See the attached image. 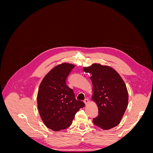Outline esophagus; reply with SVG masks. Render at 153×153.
Segmentation results:
<instances>
[{
	"mask_svg": "<svg viewBox=\"0 0 153 153\" xmlns=\"http://www.w3.org/2000/svg\"><path fill=\"white\" fill-rule=\"evenodd\" d=\"M84 102L85 103V105H87V104H88V103H89V100H88L87 98L85 99V100H84Z\"/></svg>",
	"mask_w": 153,
	"mask_h": 153,
	"instance_id": "esophagus-1",
	"label": "esophagus"
}]
</instances>
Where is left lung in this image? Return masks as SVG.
<instances>
[{"label":"left lung","mask_w":153,"mask_h":153,"mask_svg":"<svg viewBox=\"0 0 153 153\" xmlns=\"http://www.w3.org/2000/svg\"><path fill=\"white\" fill-rule=\"evenodd\" d=\"M92 75V99L98 107V115L93 123L98 127L109 129L117 126L126 110L128 93L124 82L118 73L109 66L93 64L84 68Z\"/></svg>","instance_id":"1"}]
</instances>
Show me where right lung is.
Segmentation results:
<instances>
[{
  "instance_id": "1",
  "label": "right lung",
  "mask_w": 153,
  "mask_h": 153,
  "mask_svg": "<svg viewBox=\"0 0 153 153\" xmlns=\"http://www.w3.org/2000/svg\"><path fill=\"white\" fill-rule=\"evenodd\" d=\"M75 66L63 63L53 68L45 76L39 87L38 108L43 123L55 131L68 128L80 108L85 106L76 100L66 80Z\"/></svg>"
}]
</instances>
